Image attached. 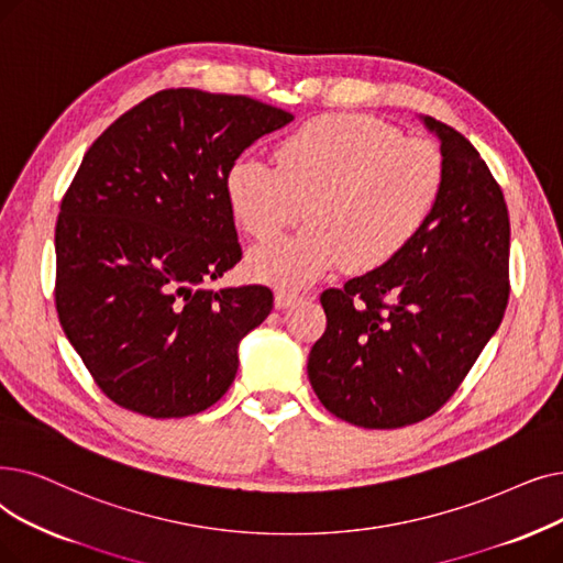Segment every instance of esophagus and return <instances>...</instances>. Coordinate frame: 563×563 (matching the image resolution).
<instances>
[{
  "mask_svg": "<svg viewBox=\"0 0 563 563\" xmlns=\"http://www.w3.org/2000/svg\"><path fill=\"white\" fill-rule=\"evenodd\" d=\"M303 299V295H299V291L295 289H285V287H278L276 289V308H289L295 306Z\"/></svg>",
  "mask_w": 563,
  "mask_h": 563,
  "instance_id": "esophagus-1",
  "label": "esophagus"
}]
</instances>
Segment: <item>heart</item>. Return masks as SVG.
Listing matches in <instances>:
<instances>
[{
  "mask_svg": "<svg viewBox=\"0 0 563 563\" xmlns=\"http://www.w3.org/2000/svg\"><path fill=\"white\" fill-rule=\"evenodd\" d=\"M439 146L371 114H322L280 140L276 165L243 154L225 173L236 223L260 243L297 236L251 255V274L274 285H308L345 264L373 272L402 255L442 202Z\"/></svg>",
  "mask_w": 563,
  "mask_h": 563,
  "instance_id": "heart-1",
  "label": "heart"
}]
</instances>
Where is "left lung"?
I'll use <instances>...</instances> for the list:
<instances>
[{
    "label": "left lung",
    "mask_w": 563,
    "mask_h": 563,
    "mask_svg": "<svg viewBox=\"0 0 563 563\" xmlns=\"http://www.w3.org/2000/svg\"><path fill=\"white\" fill-rule=\"evenodd\" d=\"M446 184L432 221L375 272L322 291L327 331L308 377L333 417L396 430L442 409L508 303L510 223L501 186L474 144L426 117Z\"/></svg>",
    "instance_id": "obj_1"
}]
</instances>
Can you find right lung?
I'll list each match as a JSON object with an SVG mask.
<instances>
[{"mask_svg":"<svg viewBox=\"0 0 563 563\" xmlns=\"http://www.w3.org/2000/svg\"><path fill=\"white\" fill-rule=\"evenodd\" d=\"M295 119L251 96L163 89L87 150L55 228V306L89 375L152 419L205 411L234 382L268 287L209 289L241 260L225 173Z\"/></svg>","mask_w":563,"mask_h":563,"instance_id":"add662e5","label":"right lung"}]
</instances>
